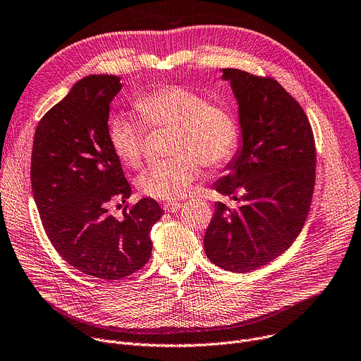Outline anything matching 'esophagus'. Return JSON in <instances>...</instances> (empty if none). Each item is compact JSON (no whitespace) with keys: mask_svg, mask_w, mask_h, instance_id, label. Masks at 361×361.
I'll return each instance as SVG.
<instances>
[{"mask_svg":"<svg viewBox=\"0 0 361 361\" xmlns=\"http://www.w3.org/2000/svg\"><path fill=\"white\" fill-rule=\"evenodd\" d=\"M181 206H183V203H180V202H166L164 204V209L168 213H174V212H178L181 209Z\"/></svg>","mask_w":361,"mask_h":361,"instance_id":"34e87169","label":"esophagus"}]
</instances>
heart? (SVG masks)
I'll use <instances>...</instances> for the list:
<instances>
[{
  "mask_svg": "<svg viewBox=\"0 0 361 361\" xmlns=\"http://www.w3.org/2000/svg\"><path fill=\"white\" fill-rule=\"evenodd\" d=\"M135 110L149 129H173L171 159L158 162L137 178V188L157 200L184 197L200 173L202 162L216 168L235 154L239 128L232 111L210 103L203 94L181 85H164L140 95ZM111 148L129 168L145 158V129L128 114L114 117L109 126Z\"/></svg>",
  "mask_w": 361,
  "mask_h": 361,
  "instance_id": "heart-1",
  "label": "heart"
}]
</instances>
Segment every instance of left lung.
Wrapping results in <instances>:
<instances>
[{
  "label": "left lung",
  "mask_w": 361,
  "mask_h": 361,
  "mask_svg": "<svg viewBox=\"0 0 361 361\" xmlns=\"http://www.w3.org/2000/svg\"><path fill=\"white\" fill-rule=\"evenodd\" d=\"M222 80L238 102L243 145L213 187L236 207L214 203L204 251L218 267L248 273L300 233L314 196L315 139L300 104L274 78L225 68Z\"/></svg>",
  "instance_id": "obj_1"
}]
</instances>
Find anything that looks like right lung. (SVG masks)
Masks as SVG:
<instances>
[{
    "mask_svg": "<svg viewBox=\"0 0 361 361\" xmlns=\"http://www.w3.org/2000/svg\"><path fill=\"white\" fill-rule=\"evenodd\" d=\"M122 90L116 75H88L36 128L30 178L43 229L58 254L100 280H120L151 258V228L164 210L145 197L126 205L132 188L109 137V113ZM122 206V204H120Z\"/></svg>",
    "mask_w": 361,
    "mask_h": 361,
    "instance_id": "1",
    "label": "right lung"
}]
</instances>
